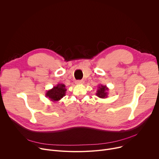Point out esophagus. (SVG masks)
Here are the masks:
<instances>
[{
	"mask_svg": "<svg viewBox=\"0 0 159 159\" xmlns=\"http://www.w3.org/2000/svg\"><path fill=\"white\" fill-rule=\"evenodd\" d=\"M75 83H76L77 84H82L84 83V81L83 80H77V81L75 82Z\"/></svg>",
	"mask_w": 159,
	"mask_h": 159,
	"instance_id": "1",
	"label": "esophagus"
}]
</instances>
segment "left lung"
<instances>
[{
    "instance_id": "8db88e82",
    "label": "left lung",
    "mask_w": 159,
    "mask_h": 159,
    "mask_svg": "<svg viewBox=\"0 0 159 159\" xmlns=\"http://www.w3.org/2000/svg\"><path fill=\"white\" fill-rule=\"evenodd\" d=\"M109 88L106 86H103L102 84L98 85L96 95L101 98H106L108 95Z\"/></svg>"
}]
</instances>
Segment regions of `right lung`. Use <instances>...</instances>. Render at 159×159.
<instances>
[{"label":"right lung","instance_id":"obj_1","mask_svg":"<svg viewBox=\"0 0 159 159\" xmlns=\"http://www.w3.org/2000/svg\"><path fill=\"white\" fill-rule=\"evenodd\" d=\"M66 86L64 84H58L56 86L47 91L45 96L48 98L50 101L58 102L66 94Z\"/></svg>","mask_w":159,"mask_h":159}]
</instances>
